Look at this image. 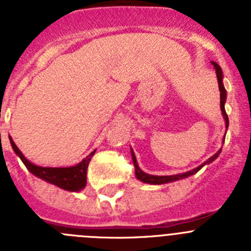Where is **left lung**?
I'll use <instances>...</instances> for the list:
<instances>
[{
	"label": "left lung",
	"instance_id": "left-lung-1",
	"mask_svg": "<svg viewBox=\"0 0 251 251\" xmlns=\"http://www.w3.org/2000/svg\"><path fill=\"white\" fill-rule=\"evenodd\" d=\"M212 65L215 66V70H216L217 83H219V90H220V108H221V112H223L224 118H225V122H226V129H227V127H229V118H227V114H226V110H225L226 90L223 85V72H221V68L217 65L216 63H212ZM224 139H225V137H224ZM220 153H221V150H219L216 153H215L214 156L210 157V158H208L205 163H202L201 166L196 167L195 170L188 171V172H185V174L174 175V176H153V175L145 174V172H143V171L138 167V163H137V159H136V156H134V152H133V150H132V158H133V163H134V170H136V176L139 181H142V182H146V183H152V185H163V183L174 182V181H177V179L186 178V177L196 174V172H199V171H200L201 168L206 165V163H210V162H212L214 159H216Z\"/></svg>",
	"mask_w": 251,
	"mask_h": 251
}]
</instances>
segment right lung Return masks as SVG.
<instances>
[{"label":"right lung","instance_id":"right-lung-1","mask_svg":"<svg viewBox=\"0 0 251 251\" xmlns=\"http://www.w3.org/2000/svg\"><path fill=\"white\" fill-rule=\"evenodd\" d=\"M10 142L15 153L21 158L26 168L36 177H40V178L45 179L46 182L52 183V185L64 188V190H68V191L77 192L85 187L86 171H88V166H89L92 157L94 156L95 151H93L89 156L84 158L80 163H77L76 166H73V167H40V166L28 162L24 157L21 151L17 148V146L15 145V142L12 141L11 137Z\"/></svg>","mask_w":251,"mask_h":251}]
</instances>
